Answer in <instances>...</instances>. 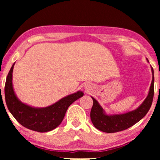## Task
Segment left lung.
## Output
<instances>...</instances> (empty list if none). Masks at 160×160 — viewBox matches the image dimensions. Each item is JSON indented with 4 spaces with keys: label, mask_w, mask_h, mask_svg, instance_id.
<instances>
[{
    "label": "left lung",
    "mask_w": 160,
    "mask_h": 160,
    "mask_svg": "<svg viewBox=\"0 0 160 160\" xmlns=\"http://www.w3.org/2000/svg\"><path fill=\"white\" fill-rule=\"evenodd\" d=\"M152 72L153 75L152 81L147 98L143 103L134 111L123 114L107 115L97 100L92 97L93 100V105L91 109L90 118L93 125L102 132L113 133L126 130L143 119L149 111L154 98V70L152 68Z\"/></svg>",
    "instance_id": "left-lung-1"
}]
</instances>
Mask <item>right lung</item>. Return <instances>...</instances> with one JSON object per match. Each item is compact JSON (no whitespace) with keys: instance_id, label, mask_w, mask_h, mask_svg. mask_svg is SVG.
I'll use <instances>...</instances> for the list:
<instances>
[{"instance_id":"obj_1","label":"right lung","mask_w":160,"mask_h":160,"mask_svg":"<svg viewBox=\"0 0 160 160\" xmlns=\"http://www.w3.org/2000/svg\"><path fill=\"white\" fill-rule=\"evenodd\" d=\"M14 65L8 72L5 84V99L7 108L17 122L29 130L46 132L55 129L64 119L68 107L84 93L81 91L68 95L46 108H33L19 100L12 86Z\"/></svg>"}]
</instances>
